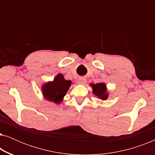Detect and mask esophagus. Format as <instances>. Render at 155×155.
<instances>
[{"label": "esophagus", "instance_id": "1", "mask_svg": "<svg viewBox=\"0 0 155 155\" xmlns=\"http://www.w3.org/2000/svg\"><path fill=\"white\" fill-rule=\"evenodd\" d=\"M86 82H87V80L85 79V78H79V79H78V83L80 84H85Z\"/></svg>", "mask_w": 155, "mask_h": 155}]
</instances>
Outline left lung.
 <instances>
[{
  "mask_svg": "<svg viewBox=\"0 0 155 155\" xmlns=\"http://www.w3.org/2000/svg\"><path fill=\"white\" fill-rule=\"evenodd\" d=\"M90 85L92 87V93L101 99V100H107L109 97V93L107 92V85L104 82L101 83H91Z\"/></svg>",
  "mask_w": 155,
  "mask_h": 155,
  "instance_id": "left-lung-1",
  "label": "left lung"
}]
</instances>
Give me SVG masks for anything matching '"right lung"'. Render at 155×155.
<instances>
[{
  "label": "right lung",
  "instance_id": "obj_1",
  "mask_svg": "<svg viewBox=\"0 0 155 155\" xmlns=\"http://www.w3.org/2000/svg\"><path fill=\"white\" fill-rule=\"evenodd\" d=\"M71 84V80H65L62 74H58L53 81L42 84L41 91L44 99L59 104L63 101Z\"/></svg>",
  "mask_w": 155,
  "mask_h": 155
}]
</instances>
